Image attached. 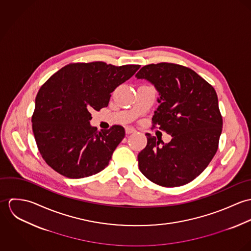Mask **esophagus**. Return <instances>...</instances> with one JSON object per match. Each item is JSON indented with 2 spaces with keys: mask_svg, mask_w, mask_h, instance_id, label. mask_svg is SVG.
I'll use <instances>...</instances> for the list:
<instances>
[{
  "mask_svg": "<svg viewBox=\"0 0 251 251\" xmlns=\"http://www.w3.org/2000/svg\"><path fill=\"white\" fill-rule=\"evenodd\" d=\"M126 132L127 134L133 133V132H136V129H135L134 127H131V126H126Z\"/></svg>",
  "mask_w": 251,
  "mask_h": 251,
  "instance_id": "34e87169",
  "label": "esophagus"
}]
</instances>
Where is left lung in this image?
<instances>
[{
    "instance_id": "8db88e82",
    "label": "left lung",
    "mask_w": 251,
    "mask_h": 251,
    "mask_svg": "<svg viewBox=\"0 0 251 251\" xmlns=\"http://www.w3.org/2000/svg\"><path fill=\"white\" fill-rule=\"evenodd\" d=\"M135 76L159 93L152 126L172 136L164 144L146 134L147 146L138 154L140 171L165 187L190 182L206 169L218 148L222 117L214 87L191 69L171 63L147 65Z\"/></svg>"
}]
</instances>
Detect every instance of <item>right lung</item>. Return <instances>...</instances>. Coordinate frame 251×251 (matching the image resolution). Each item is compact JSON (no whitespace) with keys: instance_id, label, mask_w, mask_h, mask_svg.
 <instances>
[{"instance_id":"add662e5","label":"right lung","mask_w":251,"mask_h":251,"mask_svg":"<svg viewBox=\"0 0 251 251\" xmlns=\"http://www.w3.org/2000/svg\"><path fill=\"white\" fill-rule=\"evenodd\" d=\"M104 62L70 64L39 89L32 117L38 151L59 174L80 179L102 171L125 137L122 126L99 131L91 111L107 107L111 93L139 70Z\"/></svg>"}]
</instances>
